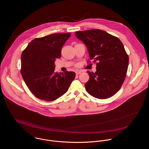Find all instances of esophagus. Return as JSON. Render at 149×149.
<instances>
[{"label":"esophagus","mask_w":149,"mask_h":149,"mask_svg":"<svg viewBox=\"0 0 149 149\" xmlns=\"http://www.w3.org/2000/svg\"><path fill=\"white\" fill-rule=\"evenodd\" d=\"M75 73H76V75H78V74H80V73H81V71L76 70Z\"/></svg>","instance_id":"esophagus-1"}]
</instances>
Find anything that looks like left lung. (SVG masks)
Listing matches in <instances>:
<instances>
[{
	"label": "left lung",
	"mask_w": 149,
	"mask_h": 149,
	"mask_svg": "<svg viewBox=\"0 0 149 149\" xmlns=\"http://www.w3.org/2000/svg\"><path fill=\"white\" fill-rule=\"evenodd\" d=\"M75 35L85 43L90 60L96 64L95 73L87 71V92L100 99L114 95L121 88L127 71L129 58L123 43L118 37L99 29L76 31Z\"/></svg>",
	"instance_id": "8db88e82"
}]
</instances>
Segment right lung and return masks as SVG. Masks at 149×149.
I'll return each mask as SVG.
<instances>
[{
	"label": "right lung",
	"mask_w": 149,
	"mask_h": 149,
	"mask_svg": "<svg viewBox=\"0 0 149 149\" xmlns=\"http://www.w3.org/2000/svg\"><path fill=\"white\" fill-rule=\"evenodd\" d=\"M70 33L52 34L32 40L21 55L22 76L38 99L52 102L65 94L75 78L73 72H54L56 58Z\"/></svg>",
	"instance_id": "obj_1"
}]
</instances>
